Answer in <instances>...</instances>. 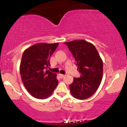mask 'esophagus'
I'll use <instances>...</instances> for the list:
<instances>
[{
	"label": "esophagus",
	"mask_w": 127,
	"mask_h": 127,
	"mask_svg": "<svg viewBox=\"0 0 127 127\" xmlns=\"http://www.w3.org/2000/svg\"><path fill=\"white\" fill-rule=\"evenodd\" d=\"M59 76H60V77L61 78H64V75H63V74H59Z\"/></svg>",
	"instance_id": "obj_1"
}]
</instances>
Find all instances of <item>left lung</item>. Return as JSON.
<instances>
[{"label":"left lung","instance_id":"8db88e82","mask_svg":"<svg viewBox=\"0 0 127 127\" xmlns=\"http://www.w3.org/2000/svg\"><path fill=\"white\" fill-rule=\"evenodd\" d=\"M76 62L80 78H74L69 85L75 98H90L97 91L103 76V61L95 46L84 40L64 42Z\"/></svg>","mask_w":127,"mask_h":127}]
</instances>
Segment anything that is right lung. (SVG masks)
Wrapping results in <instances>:
<instances>
[{
  "label": "right lung",
  "mask_w": 127,
  "mask_h": 127,
  "mask_svg": "<svg viewBox=\"0 0 127 127\" xmlns=\"http://www.w3.org/2000/svg\"><path fill=\"white\" fill-rule=\"evenodd\" d=\"M59 43H39L32 45L23 52L20 72L23 84L33 97L48 98L58 85L56 74L48 70L49 59Z\"/></svg>",
  "instance_id": "add662e5"
}]
</instances>
